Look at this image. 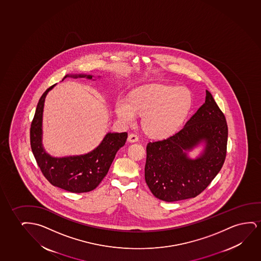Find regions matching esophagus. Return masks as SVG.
<instances>
[{
	"label": "esophagus",
	"instance_id": "obj_1",
	"mask_svg": "<svg viewBox=\"0 0 261 261\" xmlns=\"http://www.w3.org/2000/svg\"><path fill=\"white\" fill-rule=\"evenodd\" d=\"M127 139H128V142H130V143H136V142L139 141V137L135 134H131V135H129Z\"/></svg>",
	"mask_w": 261,
	"mask_h": 261
}]
</instances>
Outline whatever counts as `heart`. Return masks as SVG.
<instances>
[{
	"label": "heart",
	"instance_id": "heart-1",
	"mask_svg": "<svg viewBox=\"0 0 261 261\" xmlns=\"http://www.w3.org/2000/svg\"><path fill=\"white\" fill-rule=\"evenodd\" d=\"M193 97L186 87L149 85L135 90L130 97H119L115 112L124 124L136 122L143 115V126L155 138H165L178 130L189 112Z\"/></svg>",
	"mask_w": 261,
	"mask_h": 261
}]
</instances>
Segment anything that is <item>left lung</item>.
Returning a JSON list of instances; mask_svg holds the SVG:
<instances>
[{"label": "left lung", "mask_w": 261, "mask_h": 261, "mask_svg": "<svg viewBox=\"0 0 261 261\" xmlns=\"http://www.w3.org/2000/svg\"><path fill=\"white\" fill-rule=\"evenodd\" d=\"M227 136L225 115L206 90L205 102L180 131L147 144L144 176L150 192L168 202L199 195L223 167ZM201 143L203 152L191 159L187 151Z\"/></svg>", "instance_id": "1"}]
</instances>
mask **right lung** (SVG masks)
Segmentation results:
<instances>
[{
    "instance_id": "right-lung-1",
    "label": "right lung",
    "mask_w": 261,
    "mask_h": 261,
    "mask_svg": "<svg viewBox=\"0 0 261 261\" xmlns=\"http://www.w3.org/2000/svg\"><path fill=\"white\" fill-rule=\"evenodd\" d=\"M74 79H93V75H67ZM62 79V80H63ZM49 87L40 98L30 128V143L33 154L45 178L53 186L71 193H87L95 189L107 175L116 153L125 145L127 133H108L101 143L88 153L57 158L47 153L42 143L43 112Z\"/></svg>"
}]
</instances>
